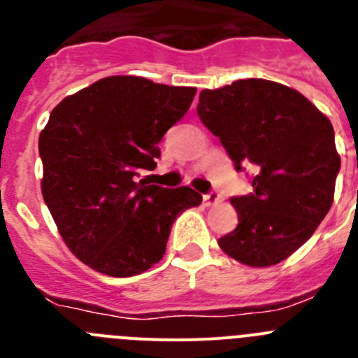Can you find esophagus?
<instances>
[{
  "mask_svg": "<svg viewBox=\"0 0 358 358\" xmlns=\"http://www.w3.org/2000/svg\"><path fill=\"white\" fill-rule=\"evenodd\" d=\"M204 202H206L208 206H213V204H217V202L222 201V195L218 194L217 189H211V192H208L206 195H204Z\"/></svg>",
  "mask_w": 358,
  "mask_h": 358,
  "instance_id": "34e87169",
  "label": "esophagus"
}]
</instances>
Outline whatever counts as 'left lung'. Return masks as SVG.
Returning a JSON list of instances; mask_svg holds the SVG:
<instances>
[{
  "mask_svg": "<svg viewBox=\"0 0 358 358\" xmlns=\"http://www.w3.org/2000/svg\"><path fill=\"white\" fill-rule=\"evenodd\" d=\"M197 113L236 172L255 169L251 194L231 197L238 226L218 245L251 267L280 264L314 235L334 202L341 157L330 120L296 90L264 78L204 90Z\"/></svg>",
  "mask_w": 358,
  "mask_h": 358,
  "instance_id": "8db88e82",
  "label": "left lung"
}]
</instances>
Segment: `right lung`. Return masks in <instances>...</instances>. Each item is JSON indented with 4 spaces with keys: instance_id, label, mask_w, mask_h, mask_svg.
I'll list each match as a JSON object with an SVG mask.
<instances>
[{
    "instance_id": "right-lung-1",
    "label": "right lung",
    "mask_w": 358,
    "mask_h": 358,
    "mask_svg": "<svg viewBox=\"0 0 358 358\" xmlns=\"http://www.w3.org/2000/svg\"><path fill=\"white\" fill-rule=\"evenodd\" d=\"M195 87L107 77L66 96L39 136L43 197L66 245L96 273L141 274L163 258L176 218L199 206L188 186L138 181Z\"/></svg>"
}]
</instances>
